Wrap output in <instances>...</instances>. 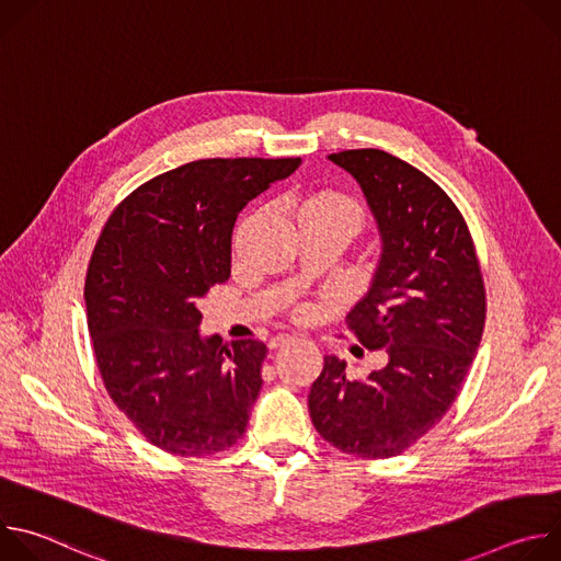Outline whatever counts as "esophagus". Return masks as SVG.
<instances>
[{
  "mask_svg": "<svg viewBox=\"0 0 561 561\" xmlns=\"http://www.w3.org/2000/svg\"><path fill=\"white\" fill-rule=\"evenodd\" d=\"M297 337L295 335H288V333H279V335H275V337H271V342H268V348H279V346H286V344H290V342H295Z\"/></svg>",
  "mask_w": 561,
  "mask_h": 561,
  "instance_id": "34e87169",
  "label": "esophagus"
}]
</instances>
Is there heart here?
Segmentation results:
<instances>
[{
    "mask_svg": "<svg viewBox=\"0 0 561 561\" xmlns=\"http://www.w3.org/2000/svg\"><path fill=\"white\" fill-rule=\"evenodd\" d=\"M299 213H314V215H322L333 221H342V224L351 226L355 232L359 230V226L364 221V213H362L359 204L337 191H324V193L310 195L301 204Z\"/></svg>",
    "mask_w": 561,
    "mask_h": 561,
    "instance_id": "1",
    "label": "heart"
}]
</instances>
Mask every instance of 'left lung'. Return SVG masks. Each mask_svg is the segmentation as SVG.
Returning <instances> with one entry per match:
<instances>
[{
    "label": "left lung",
    "instance_id": "obj_1",
    "mask_svg": "<svg viewBox=\"0 0 561 561\" xmlns=\"http://www.w3.org/2000/svg\"><path fill=\"white\" fill-rule=\"evenodd\" d=\"M364 191L381 234L368 293L346 324L386 366L364 379L324 357L308 392L310 420L331 446L386 459L422 439L453 407L482 342L486 290L470 230L453 199L390 152L329 154Z\"/></svg>",
    "mask_w": 561,
    "mask_h": 561
}]
</instances>
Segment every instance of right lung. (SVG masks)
<instances>
[{
	"instance_id": "add662e5",
	"label": "right lung",
	"mask_w": 561,
	"mask_h": 561,
	"mask_svg": "<svg viewBox=\"0 0 561 561\" xmlns=\"http://www.w3.org/2000/svg\"><path fill=\"white\" fill-rule=\"evenodd\" d=\"M299 164L197 159L141 184L108 217L87 273L89 331L111 399L152 446L204 457L244 437L268 348L202 337L197 301L230 277L239 210Z\"/></svg>"
}]
</instances>
